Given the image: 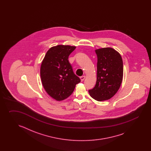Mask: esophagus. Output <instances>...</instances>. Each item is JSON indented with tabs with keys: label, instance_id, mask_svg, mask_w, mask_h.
<instances>
[{
	"label": "esophagus",
	"instance_id": "obj_1",
	"mask_svg": "<svg viewBox=\"0 0 151 151\" xmlns=\"http://www.w3.org/2000/svg\"><path fill=\"white\" fill-rule=\"evenodd\" d=\"M85 76H81V77H80V79H81V81H83L84 79H85Z\"/></svg>",
	"mask_w": 151,
	"mask_h": 151
}]
</instances>
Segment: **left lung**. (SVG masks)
Instances as JSON below:
<instances>
[{"label": "left lung", "instance_id": "left-lung-1", "mask_svg": "<svg viewBox=\"0 0 151 151\" xmlns=\"http://www.w3.org/2000/svg\"><path fill=\"white\" fill-rule=\"evenodd\" d=\"M97 55V75L94 87L88 91L94 99L109 100L119 90L123 77V62L118 52L112 48L96 50Z\"/></svg>", "mask_w": 151, "mask_h": 151}]
</instances>
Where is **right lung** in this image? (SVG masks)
I'll use <instances>...</instances> for the list:
<instances>
[{"label": "right lung", "mask_w": 151, "mask_h": 151, "mask_svg": "<svg viewBox=\"0 0 151 151\" xmlns=\"http://www.w3.org/2000/svg\"><path fill=\"white\" fill-rule=\"evenodd\" d=\"M76 47L58 45L48 50L42 61L40 77L46 92L61 101L70 96L80 78L74 74L68 60Z\"/></svg>", "instance_id": "obj_1"}]
</instances>
